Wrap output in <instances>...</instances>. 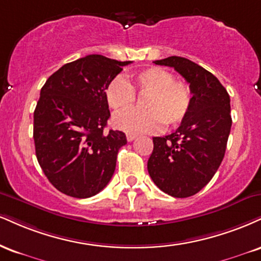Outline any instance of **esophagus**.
<instances>
[{"mask_svg":"<svg viewBox=\"0 0 261 261\" xmlns=\"http://www.w3.org/2000/svg\"><path fill=\"white\" fill-rule=\"evenodd\" d=\"M137 139V136L136 135H133V134H127L126 135V140H127V142H133L134 140H136Z\"/></svg>","mask_w":261,"mask_h":261,"instance_id":"1","label":"esophagus"}]
</instances>
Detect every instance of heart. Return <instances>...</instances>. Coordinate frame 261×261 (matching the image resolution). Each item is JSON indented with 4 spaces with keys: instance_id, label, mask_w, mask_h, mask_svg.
I'll return each instance as SVG.
<instances>
[{
    "instance_id": "heart-1",
    "label": "heart",
    "mask_w": 261,
    "mask_h": 261,
    "mask_svg": "<svg viewBox=\"0 0 261 261\" xmlns=\"http://www.w3.org/2000/svg\"><path fill=\"white\" fill-rule=\"evenodd\" d=\"M147 94L144 112H126L134 105V93ZM105 98L109 108L124 113L114 115L113 126L128 134L158 133L165 125L175 127L187 117L192 105V91L182 80H174L170 71L150 67L131 75L130 79L114 77L107 84Z\"/></svg>"
}]
</instances>
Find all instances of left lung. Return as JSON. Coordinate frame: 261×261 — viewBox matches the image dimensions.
I'll return each mask as SVG.
<instances>
[{"label": "left lung", "instance_id": "8db88e82", "mask_svg": "<svg viewBox=\"0 0 261 261\" xmlns=\"http://www.w3.org/2000/svg\"><path fill=\"white\" fill-rule=\"evenodd\" d=\"M154 63L185 77L192 105L175 133L153 137L147 169L163 192L186 198L208 185L224 159L232 125L230 96L218 77L190 59L172 56Z\"/></svg>", "mask_w": 261, "mask_h": 261}]
</instances>
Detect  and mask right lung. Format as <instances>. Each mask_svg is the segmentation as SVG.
Returning <instances> with one entry per match:
<instances>
[{"label":"right lung","instance_id":"right-lung-1","mask_svg":"<svg viewBox=\"0 0 261 261\" xmlns=\"http://www.w3.org/2000/svg\"><path fill=\"white\" fill-rule=\"evenodd\" d=\"M100 55L67 63L43 85L34 112L37 162L48 181L67 196L89 198L114 174L122 131L105 133L111 117L105 89L130 64Z\"/></svg>","mask_w":261,"mask_h":261}]
</instances>
